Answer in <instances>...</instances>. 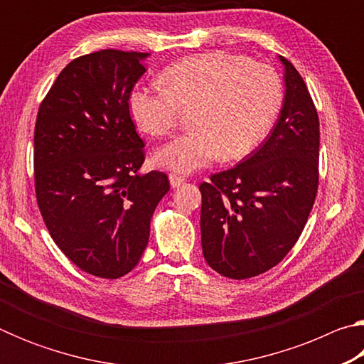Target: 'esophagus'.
Listing matches in <instances>:
<instances>
[{
	"label": "esophagus",
	"instance_id": "34e87169",
	"mask_svg": "<svg viewBox=\"0 0 364 364\" xmlns=\"http://www.w3.org/2000/svg\"><path fill=\"white\" fill-rule=\"evenodd\" d=\"M170 184H171V188H178V186H181V184L186 181L184 180L183 176H180V175H175V173H171L170 176Z\"/></svg>",
	"mask_w": 364,
	"mask_h": 364
}]
</instances>
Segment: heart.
Here are the masks:
<instances>
[{
	"mask_svg": "<svg viewBox=\"0 0 364 364\" xmlns=\"http://www.w3.org/2000/svg\"><path fill=\"white\" fill-rule=\"evenodd\" d=\"M164 86H138L128 107L141 132L164 136L189 114L191 132L154 154L159 167L191 173L220 156L241 159L267 136L279 114L282 83L267 64L212 51L171 64Z\"/></svg>",
	"mask_w": 364,
	"mask_h": 364,
	"instance_id": "1",
	"label": "heart"
}]
</instances>
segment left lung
<instances>
[{
    "instance_id": "left-lung-1",
    "label": "left lung",
    "mask_w": 364,
    "mask_h": 364,
    "mask_svg": "<svg viewBox=\"0 0 364 364\" xmlns=\"http://www.w3.org/2000/svg\"><path fill=\"white\" fill-rule=\"evenodd\" d=\"M279 59L286 96L273 132L236 167L199 186L202 252L231 279L276 267L299 241L318 193L316 107L297 69Z\"/></svg>"
}]
</instances>
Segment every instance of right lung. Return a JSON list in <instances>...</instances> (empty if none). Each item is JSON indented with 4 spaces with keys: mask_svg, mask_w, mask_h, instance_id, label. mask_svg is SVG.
I'll use <instances>...</instances> for the list:
<instances>
[{
    "mask_svg": "<svg viewBox=\"0 0 364 364\" xmlns=\"http://www.w3.org/2000/svg\"><path fill=\"white\" fill-rule=\"evenodd\" d=\"M147 56L102 49L73 59L36 115L33 167L41 217L72 263L106 279L136 267L152 213L170 189L162 171L139 173L144 143L128 107Z\"/></svg>",
    "mask_w": 364,
    "mask_h": 364,
    "instance_id": "obj_1",
    "label": "right lung"
}]
</instances>
